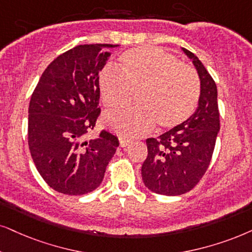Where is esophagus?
Instances as JSON below:
<instances>
[{"label": "esophagus", "instance_id": "obj_1", "mask_svg": "<svg viewBox=\"0 0 252 252\" xmlns=\"http://www.w3.org/2000/svg\"><path fill=\"white\" fill-rule=\"evenodd\" d=\"M130 139H128V138H126V137H121L120 138V145L122 146V148H126V145H129L130 144Z\"/></svg>", "mask_w": 252, "mask_h": 252}]
</instances>
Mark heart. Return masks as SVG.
<instances>
[{
	"instance_id": "1",
	"label": "heart",
	"mask_w": 252,
	"mask_h": 252,
	"mask_svg": "<svg viewBox=\"0 0 252 252\" xmlns=\"http://www.w3.org/2000/svg\"><path fill=\"white\" fill-rule=\"evenodd\" d=\"M98 91L103 104L117 108L129 102L137 91L138 104L109 111L103 122L123 136L148 132L157 123L172 129L189 119L200 97L195 69L157 47L126 51L120 60V72L106 67L98 74Z\"/></svg>"
}]
</instances>
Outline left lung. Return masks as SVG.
Returning <instances> with one entry per match:
<instances>
[{
	"label": "left lung",
	"instance_id": "8db88e82",
	"mask_svg": "<svg viewBox=\"0 0 252 252\" xmlns=\"http://www.w3.org/2000/svg\"><path fill=\"white\" fill-rule=\"evenodd\" d=\"M200 78L195 113L183 124L157 138H148V157L142 165L143 183L161 195L189 192L206 173L220 131L218 88L203 63L184 49Z\"/></svg>",
	"mask_w": 252,
	"mask_h": 252
}]
</instances>
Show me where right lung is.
I'll list each match as a JSON object with an SVG mask.
<instances>
[{"label": "right lung", "mask_w": 252, "mask_h": 252, "mask_svg": "<svg viewBox=\"0 0 252 252\" xmlns=\"http://www.w3.org/2000/svg\"><path fill=\"white\" fill-rule=\"evenodd\" d=\"M119 45L86 44L66 51L41 74L29 104L28 143L38 172L51 189L82 195L100 186L119 146L113 133L94 129L98 108V72Z\"/></svg>", "instance_id": "obj_1"}]
</instances>
